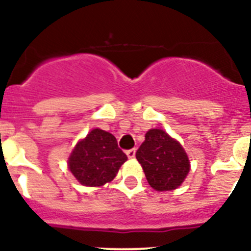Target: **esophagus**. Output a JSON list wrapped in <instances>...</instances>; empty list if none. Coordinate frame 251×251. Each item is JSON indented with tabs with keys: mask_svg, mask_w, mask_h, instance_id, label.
<instances>
[{
	"mask_svg": "<svg viewBox=\"0 0 251 251\" xmlns=\"http://www.w3.org/2000/svg\"><path fill=\"white\" fill-rule=\"evenodd\" d=\"M126 154H127L128 159H133V158H135V155H136V149L135 148L128 149V151H126Z\"/></svg>",
	"mask_w": 251,
	"mask_h": 251,
	"instance_id": "obj_1",
	"label": "esophagus"
}]
</instances>
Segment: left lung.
I'll list each match as a JSON object with an SVG mask.
<instances>
[{
  "label": "left lung",
  "instance_id": "8db88e82",
  "mask_svg": "<svg viewBox=\"0 0 251 251\" xmlns=\"http://www.w3.org/2000/svg\"><path fill=\"white\" fill-rule=\"evenodd\" d=\"M136 158L148 183L159 192L176 189L189 173L188 156L181 144L159 128L146 133Z\"/></svg>",
  "mask_w": 251,
  "mask_h": 251
}]
</instances>
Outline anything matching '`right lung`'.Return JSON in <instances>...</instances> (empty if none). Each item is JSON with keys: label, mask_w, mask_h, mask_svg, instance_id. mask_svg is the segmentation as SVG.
<instances>
[{"label": "right lung", "mask_w": 251, "mask_h": 251, "mask_svg": "<svg viewBox=\"0 0 251 251\" xmlns=\"http://www.w3.org/2000/svg\"><path fill=\"white\" fill-rule=\"evenodd\" d=\"M126 160L127 156L118 147L116 138L95 128L76 144L68 163L81 184L97 187L110 182Z\"/></svg>", "instance_id": "add662e5"}]
</instances>
